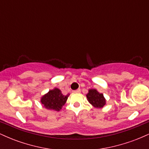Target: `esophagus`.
<instances>
[{
	"label": "esophagus",
	"mask_w": 149,
	"mask_h": 149,
	"mask_svg": "<svg viewBox=\"0 0 149 149\" xmlns=\"http://www.w3.org/2000/svg\"><path fill=\"white\" fill-rule=\"evenodd\" d=\"M73 92H74V93H79V92H80V89H78V90H74Z\"/></svg>",
	"instance_id": "34e87169"
}]
</instances>
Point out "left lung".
I'll list each match as a JSON object with an SVG mask.
<instances>
[{
	"mask_svg": "<svg viewBox=\"0 0 149 149\" xmlns=\"http://www.w3.org/2000/svg\"><path fill=\"white\" fill-rule=\"evenodd\" d=\"M87 98L88 102L95 108H102L106 104V100L104 97L103 94L100 93L95 89L89 90L87 94Z\"/></svg>",
	"mask_w": 149,
	"mask_h": 149,
	"instance_id": "8db88e82",
	"label": "left lung"
}]
</instances>
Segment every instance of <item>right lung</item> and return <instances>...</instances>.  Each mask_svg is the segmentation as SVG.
Listing matches in <instances>:
<instances>
[{"label":"right lung","mask_w":149,"mask_h":149,"mask_svg":"<svg viewBox=\"0 0 149 149\" xmlns=\"http://www.w3.org/2000/svg\"><path fill=\"white\" fill-rule=\"evenodd\" d=\"M69 96V94L64 95L60 90L54 88V90H49L47 94L42 96L40 102L46 109L59 111L66 103Z\"/></svg>","instance_id":"add662e5"}]
</instances>
